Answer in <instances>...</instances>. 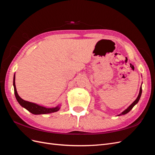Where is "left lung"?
Instances as JSON below:
<instances>
[{
    "mask_svg": "<svg viewBox=\"0 0 155 155\" xmlns=\"http://www.w3.org/2000/svg\"><path fill=\"white\" fill-rule=\"evenodd\" d=\"M142 92V86H141V87H140V88L139 94H138V97H137V99H136V100L133 102V104H131L130 105H129L127 108V109H126L125 110H124L122 112H121V114H118V116H121V115H124V114H127V113H128V112H129L131 109H133V107H134L135 105H137V104H138V101H139V100H140V97H141Z\"/></svg>",
    "mask_w": 155,
    "mask_h": 155,
    "instance_id": "1",
    "label": "left lung"
}]
</instances>
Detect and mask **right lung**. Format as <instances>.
I'll return each mask as SVG.
<instances>
[{
  "label": "right lung",
  "instance_id": "add662e5",
  "mask_svg": "<svg viewBox=\"0 0 155 155\" xmlns=\"http://www.w3.org/2000/svg\"><path fill=\"white\" fill-rule=\"evenodd\" d=\"M15 74H14L13 76V87H14V93H15V96L16 99L22 107H24L25 109L30 112L31 113L34 114H49L52 113V112H57L60 109V105H58L55 107H51V108H47L43 106L39 105L38 104H34V103L30 102L28 101H25L18 96L16 86H15Z\"/></svg>",
  "mask_w": 155,
  "mask_h": 155
}]
</instances>
